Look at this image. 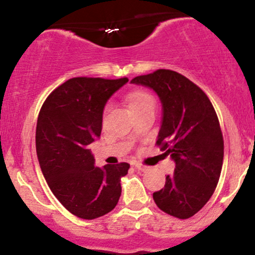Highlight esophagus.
Returning a JSON list of instances; mask_svg holds the SVG:
<instances>
[{"label":"esophagus","instance_id":"esophagus-1","mask_svg":"<svg viewBox=\"0 0 255 255\" xmlns=\"http://www.w3.org/2000/svg\"><path fill=\"white\" fill-rule=\"evenodd\" d=\"M135 169H137V170L141 171V172H146V171L150 170V168H148V166L140 164V163H136V164H135Z\"/></svg>","mask_w":255,"mask_h":255}]
</instances>
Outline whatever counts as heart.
Returning a JSON list of instances; mask_svg holds the SVG:
<instances>
[{
  "mask_svg": "<svg viewBox=\"0 0 255 255\" xmlns=\"http://www.w3.org/2000/svg\"><path fill=\"white\" fill-rule=\"evenodd\" d=\"M127 104L131 114L139 113V111L154 108V99L146 91H133L127 96Z\"/></svg>",
  "mask_w": 255,
  "mask_h": 255,
  "instance_id": "b5f03b06",
  "label": "heart"
}]
</instances>
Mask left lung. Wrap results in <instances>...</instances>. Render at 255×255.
Here are the masks:
<instances>
[{"label": "left lung", "mask_w": 255, "mask_h": 255, "mask_svg": "<svg viewBox=\"0 0 255 255\" xmlns=\"http://www.w3.org/2000/svg\"><path fill=\"white\" fill-rule=\"evenodd\" d=\"M130 84L159 97L163 116L157 145L175 162L164 188L153 193L154 203L176 218L192 217L212 197L221 176L224 142L217 114L200 87L174 71L158 69Z\"/></svg>", "instance_id": "1"}]
</instances>
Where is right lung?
<instances>
[{"instance_id": "obj_1", "label": "right lung", "mask_w": 255, "mask_h": 255, "mask_svg": "<svg viewBox=\"0 0 255 255\" xmlns=\"http://www.w3.org/2000/svg\"><path fill=\"white\" fill-rule=\"evenodd\" d=\"M127 78H73L44 102L37 121L36 150L44 178L69 212L95 219L115 209L129 164L95 165L89 145L101 136L103 111Z\"/></svg>"}]
</instances>
